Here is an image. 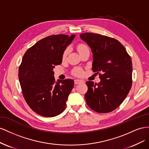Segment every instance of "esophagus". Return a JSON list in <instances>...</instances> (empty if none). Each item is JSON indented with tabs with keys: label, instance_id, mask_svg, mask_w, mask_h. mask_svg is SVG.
Wrapping results in <instances>:
<instances>
[{
	"label": "esophagus",
	"instance_id": "34e87169",
	"mask_svg": "<svg viewBox=\"0 0 149 149\" xmlns=\"http://www.w3.org/2000/svg\"><path fill=\"white\" fill-rule=\"evenodd\" d=\"M84 81L83 80H79V79H75V80H74V83H75V84H80V83H81V82H83Z\"/></svg>",
	"mask_w": 149,
	"mask_h": 149
}]
</instances>
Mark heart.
Segmentation results:
<instances>
[{
  "label": "heart",
  "mask_w": 149,
  "mask_h": 149,
  "mask_svg": "<svg viewBox=\"0 0 149 149\" xmlns=\"http://www.w3.org/2000/svg\"><path fill=\"white\" fill-rule=\"evenodd\" d=\"M87 49H88V47L84 44H79L77 45V50L79 54H80L82 52H83V51L86 50ZM68 52H69V49H65L64 50H63V52L62 53V58H65L67 57ZM72 74H73L74 75L78 76L79 77V76H81L82 75L83 72L82 69H79V68H76V69H74L73 71H72Z\"/></svg>",
  "instance_id": "heart-1"
}]
</instances>
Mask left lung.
I'll return each instance as SVG.
<instances>
[{"instance_id": "left-lung-1", "label": "left lung", "mask_w": 149, "mask_h": 149, "mask_svg": "<svg viewBox=\"0 0 149 149\" xmlns=\"http://www.w3.org/2000/svg\"><path fill=\"white\" fill-rule=\"evenodd\" d=\"M80 36L92 49V70L100 79L98 84L86 82V103L98 113L112 112L125 100L132 85L130 56L124 45L113 38L88 32Z\"/></svg>"}]
</instances>
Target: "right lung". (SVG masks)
Returning a JSON list of instances; mask_svg holds the SVG:
<instances>
[{
  "label": "right lung",
  "mask_w": 149,
  "mask_h": 149,
  "mask_svg": "<svg viewBox=\"0 0 149 149\" xmlns=\"http://www.w3.org/2000/svg\"><path fill=\"white\" fill-rule=\"evenodd\" d=\"M75 35L50 36L38 41L24 54L19 68L24 98L29 107L41 116H57L65 110L74 87L72 79L56 82L53 69L62 61V53Z\"/></svg>",
  "instance_id": "obj_1"
}]
</instances>
